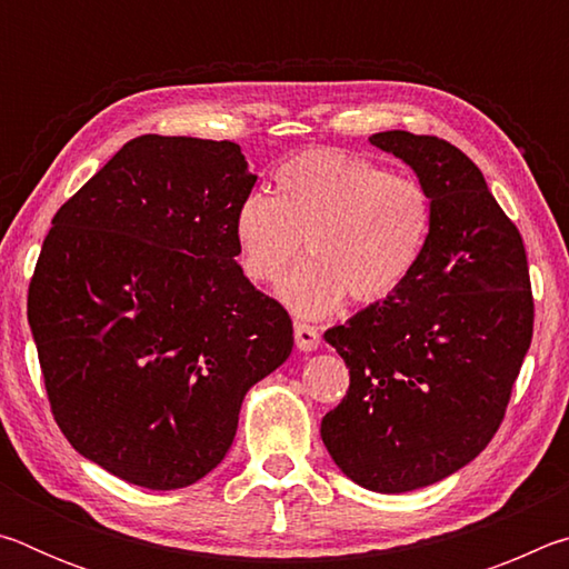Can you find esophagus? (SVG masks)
Listing matches in <instances>:
<instances>
[{
  "mask_svg": "<svg viewBox=\"0 0 569 569\" xmlns=\"http://www.w3.org/2000/svg\"><path fill=\"white\" fill-rule=\"evenodd\" d=\"M293 336H296V346L301 351H316L321 346V333L313 326L296 321L293 323Z\"/></svg>",
  "mask_w": 569,
  "mask_h": 569,
  "instance_id": "obj_1",
  "label": "esophagus"
}]
</instances>
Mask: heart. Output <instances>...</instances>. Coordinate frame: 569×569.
Segmentation results:
<instances>
[{
    "label": "heart",
    "mask_w": 569,
    "mask_h": 569,
    "mask_svg": "<svg viewBox=\"0 0 569 569\" xmlns=\"http://www.w3.org/2000/svg\"><path fill=\"white\" fill-rule=\"evenodd\" d=\"M435 208L427 188L369 158L319 150L276 172V192H250L233 213L238 263L256 283H276L303 250L311 261L278 286L288 311L323 319L346 296H391L427 250Z\"/></svg>",
    "instance_id": "heart-1"
}]
</instances>
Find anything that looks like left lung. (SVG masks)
<instances>
[{
	"instance_id": "8db88e82",
	"label": "left lung",
	"mask_w": 569,
	"mask_h": 569,
	"mask_svg": "<svg viewBox=\"0 0 569 569\" xmlns=\"http://www.w3.org/2000/svg\"><path fill=\"white\" fill-rule=\"evenodd\" d=\"M369 142L417 172L435 223L387 301L323 333L351 383L321 439L356 485L401 495L455 475L492 441L532 341L535 303L522 236L465 152L407 130Z\"/></svg>"
}]
</instances>
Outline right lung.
I'll list each match as a JSON object with an SVG mask.
<instances>
[{
    "label": "right lung",
    "mask_w": 569,
    "mask_h": 569,
    "mask_svg": "<svg viewBox=\"0 0 569 569\" xmlns=\"http://www.w3.org/2000/svg\"><path fill=\"white\" fill-rule=\"evenodd\" d=\"M256 178L236 142L140 134L52 218L27 298L47 397L67 441L130 485L213 471L248 389L291 356L286 308L236 263Z\"/></svg>",
    "instance_id": "1"
}]
</instances>
